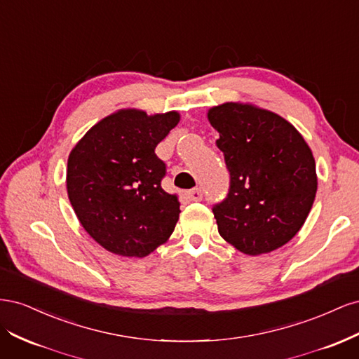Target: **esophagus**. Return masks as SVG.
Returning a JSON list of instances; mask_svg holds the SVG:
<instances>
[{
	"label": "esophagus",
	"mask_w": 359,
	"mask_h": 359,
	"mask_svg": "<svg viewBox=\"0 0 359 359\" xmlns=\"http://www.w3.org/2000/svg\"><path fill=\"white\" fill-rule=\"evenodd\" d=\"M186 196L190 202H199L202 201V191L199 189H194V190H190Z\"/></svg>",
	"instance_id": "esophagus-1"
}]
</instances>
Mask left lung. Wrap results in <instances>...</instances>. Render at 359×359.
Returning <instances> with one entry per match:
<instances>
[{"label": "left lung", "instance_id": "1", "mask_svg": "<svg viewBox=\"0 0 359 359\" xmlns=\"http://www.w3.org/2000/svg\"><path fill=\"white\" fill-rule=\"evenodd\" d=\"M231 172V190L212 212L224 241L248 256L283 247L306 223L318 191L309 144L287 119L253 103L206 112Z\"/></svg>", "mask_w": 359, "mask_h": 359}]
</instances>
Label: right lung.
<instances>
[{"label":"right lung","mask_w":359,"mask_h":359,"mask_svg":"<svg viewBox=\"0 0 359 359\" xmlns=\"http://www.w3.org/2000/svg\"><path fill=\"white\" fill-rule=\"evenodd\" d=\"M180 119L177 111L148 115L126 107L94 124L70 151V203L107 252L145 257L175 229L180 201L160 186L166 169L154 149Z\"/></svg>","instance_id":"right-lung-1"}]
</instances>
